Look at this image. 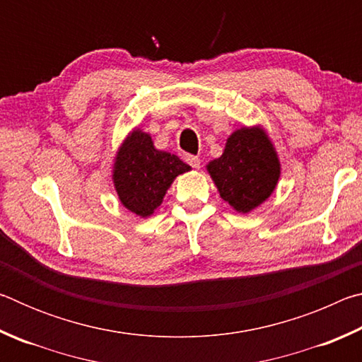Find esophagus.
I'll list each match as a JSON object with an SVG mask.
<instances>
[{
    "label": "esophagus",
    "mask_w": 362,
    "mask_h": 362,
    "mask_svg": "<svg viewBox=\"0 0 362 362\" xmlns=\"http://www.w3.org/2000/svg\"><path fill=\"white\" fill-rule=\"evenodd\" d=\"M185 161L189 164V166L194 168V169H198L199 164H201V159L198 156H193V155H187L185 156Z\"/></svg>",
    "instance_id": "obj_1"
}]
</instances>
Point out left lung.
<instances>
[{"label": "left lung", "instance_id": "8db88e82", "mask_svg": "<svg viewBox=\"0 0 362 362\" xmlns=\"http://www.w3.org/2000/svg\"><path fill=\"white\" fill-rule=\"evenodd\" d=\"M207 170L226 203L246 214L276 187L279 161L265 132L243 127L231 134L223 155L211 161Z\"/></svg>", "mask_w": 362, "mask_h": 362}]
</instances>
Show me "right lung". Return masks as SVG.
Listing matches in <instances>:
<instances>
[{
  "label": "right lung",
  "instance_id": "right-lung-1",
  "mask_svg": "<svg viewBox=\"0 0 362 362\" xmlns=\"http://www.w3.org/2000/svg\"><path fill=\"white\" fill-rule=\"evenodd\" d=\"M189 170L179 156L158 151L148 134L134 131L116 156L113 180L121 203L140 217L161 204L170 183Z\"/></svg>",
  "mask_w": 362,
  "mask_h": 362
}]
</instances>
